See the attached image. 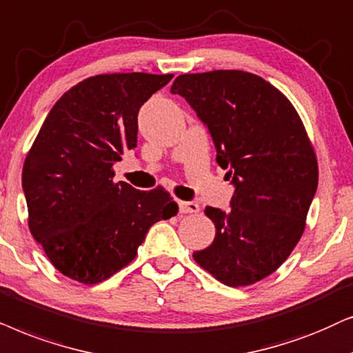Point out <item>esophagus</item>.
<instances>
[{"instance_id":"obj_1","label":"esophagus","mask_w":353,"mask_h":353,"mask_svg":"<svg viewBox=\"0 0 353 353\" xmlns=\"http://www.w3.org/2000/svg\"><path fill=\"white\" fill-rule=\"evenodd\" d=\"M179 211L181 213H184V214H187V213H199V210H200V206L195 203V201H179Z\"/></svg>"}]
</instances>
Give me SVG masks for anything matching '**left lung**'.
<instances>
[{"mask_svg": "<svg viewBox=\"0 0 353 353\" xmlns=\"http://www.w3.org/2000/svg\"><path fill=\"white\" fill-rule=\"evenodd\" d=\"M171 93L208 129L234 185L228 211L205 208L216 236L195 261L225 285L255 284L297 245L316 194L318 163L302 121L278 88L243 70L179 75Z\"/></svg>", "mask_w": 353, "mask_h": 353, "instance_id": "obj_1", "label": "left lung"}]
</instances>
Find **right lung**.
Masks as SVG:
<instances>
[{
	"mask_svg": "<svg viewBox=\"0 0 353 353\" xmlns=\"http://www.w3.org/2000/svg\"><path fill=\"white\" fill-rule=\"evenodd\" d=\"M172 74H103L56 101L22 171L32 236L53 266L97 284L128 266L148 229L177 213L166 190L114 182L112 166L137 147L139 111Z\"/></svg>",
	"mask_w": 353,
	"mask_h": 353,
	"instance_id": "1",
	"label": "right lung"
}]
</instances>
